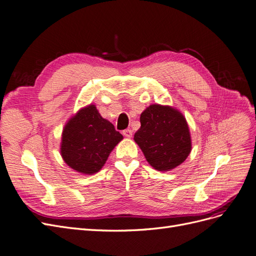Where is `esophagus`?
<instances>
[{
	"mask_svg": "<svg viewBox=\"0 0 256 256\" xmlns=\"http://www.w3.org/2000/svg\"><path fill=\"white\" fill-rule=\"evenodd\" d=\"M122 136H126V138H131L132 136V130L131 129H126L122 131Z\"/></svg>",
	"mask_w": 256,
	"mask_h": 256,
	"instance_id": "1",
	"label": "esophagus"
}]
</instances>
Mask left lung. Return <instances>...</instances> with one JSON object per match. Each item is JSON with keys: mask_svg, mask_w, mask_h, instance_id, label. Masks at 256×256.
Segmentation results:
<instances>
[{"mask_svg": "<svg viewBox=\"0 0 256 256\" xmlns=\"http://www.w3.org/2000/svg\"><path fill=\"white\" fill-rule=\"evenodd\" d=\"M140 122L134 142L154 170L171 171L188 158L192 148L191 136L180 111L170 106L150 104L142 112Z\"/></svg>", "mask_w": 256, "mask_h": 256, "instance_id": "left-lung-1", "label": "left lung"}]
</instances>
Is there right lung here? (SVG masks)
<instances>
[{"mask_svg":"<svg viewBox=\"0 0 256 256\" xmlns=\"http://www.w3.org/2000/svg\"><path fill=\"white\" fill-rule=\"evenodd\" d=\"M124 136L99 114L95 104L82 108L68 120L62 132L60 156L76 172L92 175Z\"/></svg>","mask_w":256,"mask_h":256,"instance_id":"add662e5","label":"right lung"}]
</instances>
